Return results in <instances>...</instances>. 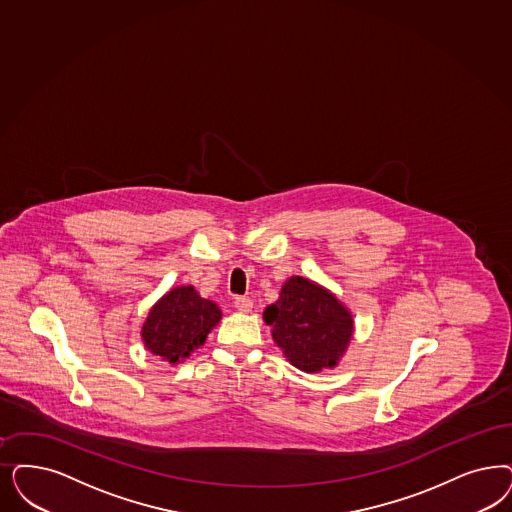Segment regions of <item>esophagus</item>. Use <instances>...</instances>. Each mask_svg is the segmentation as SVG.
<instances>
[{
	"mask_svg": "<svg viewBox=\"0 0 512 512\" xmlns=\"http://www.w3.org/2000/svg\"><path fill=\"white\" fill-rule=\"evenodd\" d=\"M234 308H236L238 312L247 314V312H251L253 302H251V299H247V297H236V299H234Z\"/></svg>",
	"mask_w": 512,
	"mask_h": 512,
	"instance_id": "obj_1",
	"label": "esophagus"
}]
</instances>
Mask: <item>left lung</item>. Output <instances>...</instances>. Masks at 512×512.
<instances>
[{
    "label": "left lung",
    "instance_id": "8db88e82",
    "mask_svg": "<svg viewBox=\"0 0 512 512\" xmlns=\"http://www.w3.org/2000/svg\"><path fill=\"white\" fill-rule=\"evenodd\" d=\"M263 319L285 359L310 374L335 369L355 331L350 308L333 291L304 276L285 280Z\"/></svg>",
    "mask_w": 512,
    "mask_h": 512
}]
</instances>
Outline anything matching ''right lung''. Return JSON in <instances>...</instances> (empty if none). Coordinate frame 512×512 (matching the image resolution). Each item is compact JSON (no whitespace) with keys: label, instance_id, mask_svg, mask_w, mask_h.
<instances>
[{"label":"right lung","instance_id":"add662e5","mask_svg":"<svg viewBox=\"0 0 512 512\" xmlns=\"http://www.w3.org/2000/svg\"><path fill=\"white\" fill-rule=\"evenodd\" d=\"M221 316L219 306L202 299L193 285H179L151 306L141 325V342L162 361L177 365L206 342Z\"/></svg>","mask_w":512,"mask_h":512}]
</instances>
